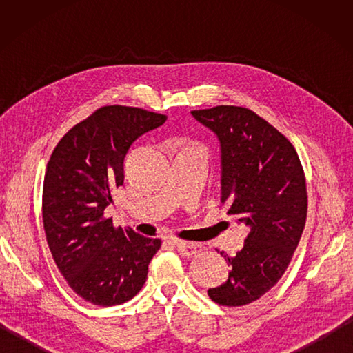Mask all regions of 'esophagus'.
I'll return each mask as SVG.
<instances>
[{
	"label": "esophagus",
	"mask_w": 353,
	"mask_h": 353,
	"mask_svg": "<svg viewBox=\"0 0 353 353\" xmlns=\"http://www.w3.org/2000/svg\"><path fill=\"white\" fill-rule=\"evenodd\" d=\"M174 245L177 252L182 254V256H192V254H196L201 250V245L197 243H186V241H179L176 239Z\"/></svg>",
	"instance_id": "1"
}]
</instances>
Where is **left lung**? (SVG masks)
<instances>
[{"mask_svg": "<svg viewBox=\"0 0 353 353\" xmlns=\"http://www.w3.org/2000/svg\"><path fill=\"white\" fill-rule=\"evenodd\" d=\"M191 115L216 134L220 200L249 228L235 256L221 253L229 277L208 296L223 306L249 305L281 279L301 241L308 209L302 163L291 142L250 109L216 106Z\"/></svg>", "mask_w": 353, "mask_h": 353, "instance_id": "left-lung-1", "label": "left lung"}]
</instances>
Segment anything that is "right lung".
I'll return each mask as SVG.
<instances>
[{
    "label": "right lung",
    "mask_w": 353,
    "mask_h": 353,
    "mask_svg": "<svg viewBox=\"0 0 353 353\" xmlns=\"http://www.w3.org/2000/svg\"><path fill=\"white\" fill-rule=\"evenodd\" d=\"M167 121L154 112L104 106L59 141L43 177L42 219L57 268L86 302L114 306L145 283L161 239L115 229L104 216L112 190L124 183L130 145Z\"/></svg>",
    "instance_id": "add662e5"
}]
</instances>
